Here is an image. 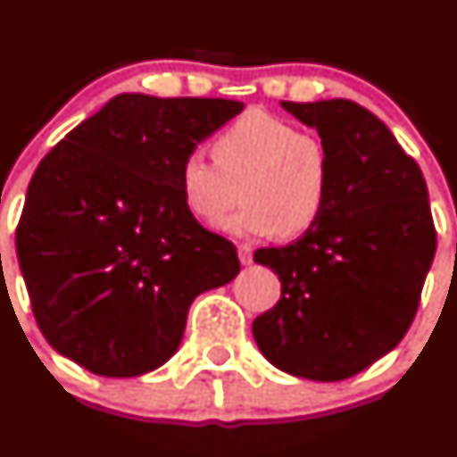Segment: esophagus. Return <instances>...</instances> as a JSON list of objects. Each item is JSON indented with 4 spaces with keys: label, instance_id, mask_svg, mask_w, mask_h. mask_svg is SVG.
I'll return each mask as SVG.
<instances>
[{
    "label": "esophagus",
    "instance_id": "1",
    "mask_svg": "<svg viewBox=\"0 0 457 457\" xmlns=\"http://www.w3.org/2000/svg\"><path fill=\"white\" fill-rule=\"evenodd\" d=\"M238 258H241L243 265H252V261H254V254H252L250 243H241V245H238Z\"/></svg>",
    "mask_w": 457,
    "mask_h": 457
}]
</instances>
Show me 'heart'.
Segmentation results:
<instances>
[{
  "label": "heart",
  "mask_w": 457,
  "mask_h": 457,
  "mask_svg": "<svg viewBox=\"0 0 457 457\" xmlns=\"http://www.w3.org/2000/svg\"><path fill=\"white\" fill-rule=\"evenodd\" d=\"M214 156L195 150L179 168L186 207L201 223H220L229 237L294 238L320 219L329 195V154L318 137L270 112H247L214 141Z\"/></svg>",
  "instance_id": "obj_1"
}]
</instances>
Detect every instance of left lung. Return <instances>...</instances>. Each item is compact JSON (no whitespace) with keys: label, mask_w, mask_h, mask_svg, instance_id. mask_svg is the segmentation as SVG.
<instances>
[{"label":"left lung","mask_w":457,"mask_h":457,"mask_svg":"<svg viewBox=\"0 0 457 457\" xmlns=\"http://www.w3.org/2000/svg\"><path fill=\"white\" fill-rule=\"evenodd\" d=\"M329 154L320 219L285 247L254 261L280 278V301L252 334L262 356L310 380L367 370L403 340L436 254L425 177L389 128L349 99L292 104Z\"/></svg>","instance_id":"8db88e82"}]
</instances>
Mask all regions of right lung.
<instances>
[{
	"label": "right lung",
	"mask_w": 457,
	"mask_h": 457,
	"mask_svg": "<svg viewBox=\"0 0 457 457\" xmlns=\"http://www.w3.org/2000/svg\"><path fill=\"white\" fill-rule=\"evenodd\" d=\"M245 105L117 95L41 159L17 228L32 314L54 352L108 378L168 362L192 301L241 271L201 228L179 168Z\"/></svg>",
	"instance_id": "1"
}]
</instances>
